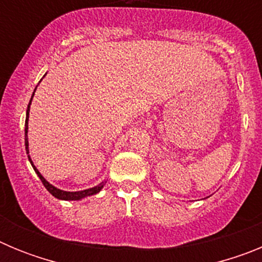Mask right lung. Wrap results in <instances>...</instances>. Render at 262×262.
Listing matches in <instances>:
<instances>
[{
  "mask_svg": "<svg viewBox=\"0 0 262 262\" xmlns=\"http://www.w3.org/2000/svg\"><path fill=\"white\" fill-rule=\"evenodd\" d=\"M34 96V94H32ZM32 99V97H31ZM30 105H31V101H30L29 106H27V113H26V123H25V144H26V151L27 154H29V140H27V129H29V111H30ZM29 160L30 163H31L32 168H34V170L36 172V174L39 176V178H40V181L43 182V185H45V187L47 189L48 191H50L51 194H52L55 198H59V200H64V201H78L81 200V198H85V196H89V195H93V194H97L98 193L101 189L103 187V182L102 184H99L98 186H94L92 187V189H86V190H82V191H64V190H60V189H56L55 186H52V185L50 184V182L46 181V178L43 177V176L39 173L38 169L34 166V164H32L31 159H30L29 156Z\"/></svg>",
  "mask_w": 262,
  "mask_h": 262,
  "instance_id": "1",
  "label": "right lung"
}]
</instances>
